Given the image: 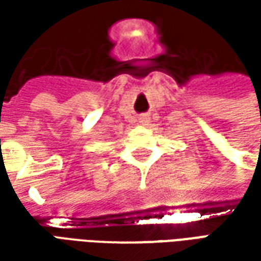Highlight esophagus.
<instances>
[{
  "instance_id": "esophagus-1",
  "label": "esophagus",
  "mask_w": 261,
  "mask_h": 261,
  "mask_svg": "<svg viewBox=\"0 0 261 261\" xmlns=\"http://www.w3.org/2000/svg\"><path fill=\"white\" fill-rule=\"evenodd\" d=\"M140 120H141L142 124H145V123H148V121H149V119H148L147 114H142L141 117H140Z\"/></svg>"
}]
</instances>
